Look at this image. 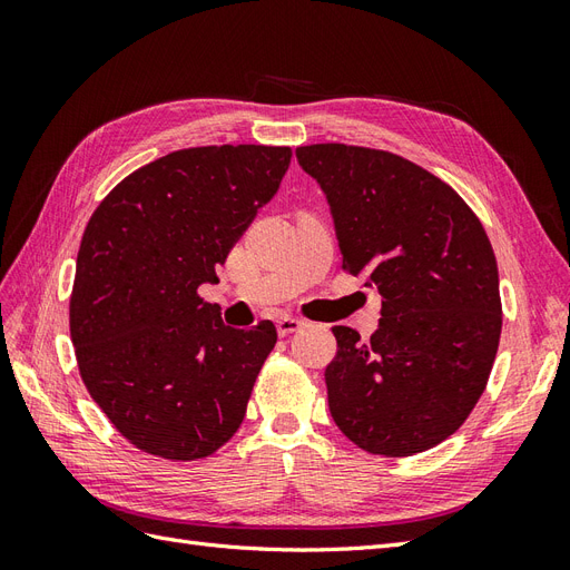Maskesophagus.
I'll return each instance as SVG.
<instances>
[{"instance_id": "34e87169", "label": "esophagus", "mask_w": 570, "mask_h": 570, "mask_svg": "<svg viewBox=\"0 0 570 570\" xmlns=\"http://www.w3.org/2000/svg\"><path fill=\"white\" fill-rule=\"evenodd\" d=\"M302 325H304V321H299V318H295V316H281L278 321H275V327H278V335H281V337L297 333Z\"/></svg>"}]
</instances>
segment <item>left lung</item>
Listing matches in <instances>:
<instances>
[{
  "label": "left lung",
  "mask_w": 570,
  "mask_h": 570,
  "mask_svg": "<svg viewBox=\"0 0 570 570\" xmlns=\"http://www.w3.org/2000/svg\"><path fill=\"white\" fill-rule=\"evenodd\" d=\"M295 154L331 204L342 268L383 297L371 340L333 327L331 416L368 454L425 452L469 419L497 356L488 233L450 185L392 151L327 142Z\"/></svg>",
  "instance_id": "left-lung-1"
}]
</instances>
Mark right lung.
Here are the masks:
<instances>
[{
    "mask_svg": "<svg viewBox=\"0 0 570 570\" xmlns=\"http://www.w3.org/2000/svg\"><path fill=\"white\" fill-rule=\"evenodd\" d=\"M289 147H189L132 170L78 249L71 340L92 400L137 450L214 454L243 423L275 325L239 331L199 297L278 193Z\"/></svg>",
    "mask_w": 570,
    "mask_h": 570,
    "instance_id": "right-lung-1",
    "label": "right lung"
}]
</instances>
